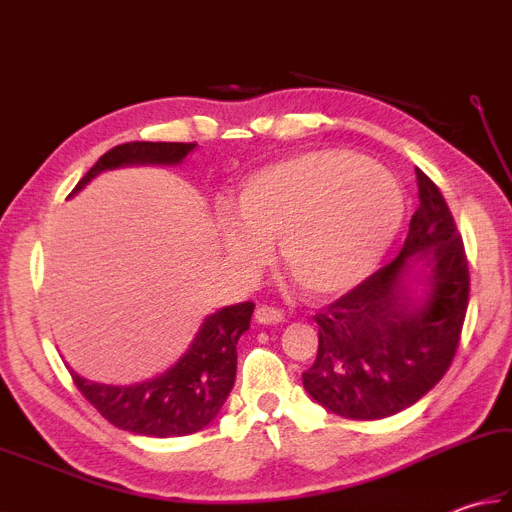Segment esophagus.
I'll use <instances>...</instances> for the list:
<instances>
[{"label": "esophagus", "mask_w": 512, "mask_h": 512, "mask_svg": "<svg viewBox=\"0 0 512 512\" xmlns=\"http://www.w3.org/2000/svg\"><path fill=\"white\" fill-rule=\"evenodd\" d=\"M284 310L279 308H270V306H262L255 310V321L262 323V325H275V323H281L284 321Z\"/></svg>", "instance_id": "1"}]
</instances>
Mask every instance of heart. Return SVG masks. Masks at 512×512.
Wrapping results in <instances>:
<instances>
[{
	"mask_svg": "<svg viewBox=\"0 0 512 512\" xmlns=\"http://www.w3.org/2000/svg\"><path fill=\"white\" fill-rule=\"evenodd\" d=\"M402 191L387 169L350 151H308L259 169L239 189L237 215L217 235L228 262L253 277L279 242L281 264L312 297L361 284L402 222Z\"/></svg>",
	"mask_w": 512,
	"mask_h": 512,
	"instance_id": "1",
	"label": "heart"
}]
</instances>
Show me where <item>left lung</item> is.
Instances as JSON below:
<instances>
[{
	"label": "left lung",
	"instance_id": "8db88e82",
	"mask_svg": "<svg viewBox=\"0 0 512 512\" xmlns=\"http://www.w3.org/2000/svg\"><path fill=\"white\" fill-rule=\"evenodd\" d=\"M416 180L418 209L398 257L314 314L319 350L303 387L341 418L380 420L411 407L440 383L458 350L469 264L440 189L418 167ZM418 263L423 292L413 293Z\"/></svg>",
	"mask_w": 512,
	"mask_h": 512
}]
</instances>
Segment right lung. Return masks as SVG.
Here are the masks:
<instances>
[{"label":"right lung","instance_id":"right-lung-1","mask_svg":"<svg viewBox=\"0 0 512 512\" xmlns=\"http://www.w3.org/2000/svg\"><path fill=\"white\" fill-rule=\"evenodd\" d=\"M198 147L195 143H125L107 151L85 173L72 195L99 173L136 167H176ZM255 303L244 301L209 314L195 332L189 350L167 372L134 385H103L72 372L81 394L114 427L149 438H178L215 420L235 385L237 341L248 328Z\"/></svg>","mask_w":512,"mask_h":512}]
</instances>
